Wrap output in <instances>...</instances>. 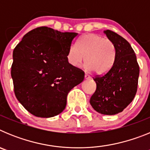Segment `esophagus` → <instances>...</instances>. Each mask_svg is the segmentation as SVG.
Here are the masks:
<instances>
[{
    "label": "esophagus",
    "instance_id": "obj_1",
    "mask_svg": "<svg viewBox=\"0 0 150 150\" xmlns=\"http://www.w3.org/2000/svg\"><path fill=\"white\" fill-rule=\"evenodd\" d=\"M91 76H89V75H88V74H85V79H91Z\"/></svg>",
    "mask_w": 150,
    "mask_h": 150
}]
</instances>
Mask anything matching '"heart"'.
Segmentation results:
<instances>
[{"label": "heart", "mask_w": 150, "mask_h": 150, "mask_svg": "<svg viewBox=\"0 0 150 150\" xmlns=\"http://www.w3.org/2000/svg\"><path fill=\"white\" fill-rule=\"evenodd\" d=\"M84 59L88 71H95L98 74H105L114 62V46L109 39L100 35L86 34L77 46L71 45L67 54V62L73 67H79Z\"/></svg>", "instance_id": "obj_1"}]
</instances>
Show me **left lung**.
<instances>
[{"instance_id":"1","label":"left lung","mask_w":150,"mask_h":150,"mask_svg":"<svg viewBox=\"0 0 150 150\" xmlns=\"http://www.w3.org/2000/svg\"><path fill=\"white\" fill-rule=\"evenodd\" d=\"M104 34L114 46V62L107 73L94 78L97 88L90 104L99 113L115 115L133 100L140 67L134 51L126 40L110 30H104Z\"/></svg>"}]
</instances>
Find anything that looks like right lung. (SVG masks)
I'll return each mask as SVG.
<instances>
[{
  "label": "right lung",
  "mask_w": 150,
  "mask_h": 150,
  "mask_svg": "<svg viewBox=\"0 0 150 150\" xmlns=\"http://www.w3.org/2000/svg\"><path fill=\"white\" fill-rule=\"evenodd\" d=\"M77 33L40 27L24 36L13 50L11 76L18 100L38 117L64 110L69 91L84 79V72L67 60Z\"/></svg>",
  "instance_id": "add662e5"
}]
</instances>
